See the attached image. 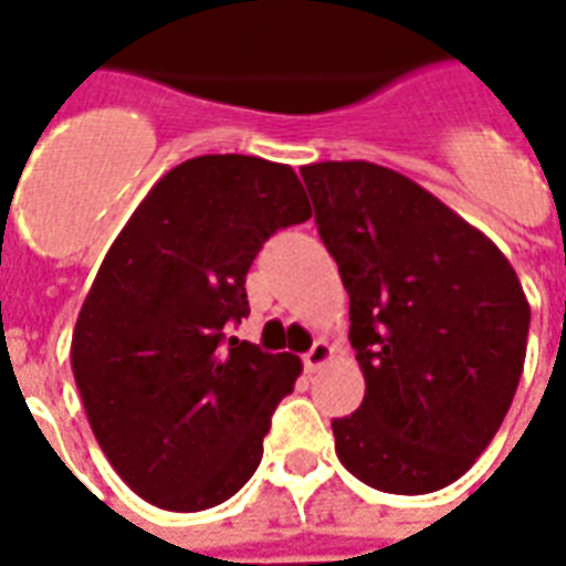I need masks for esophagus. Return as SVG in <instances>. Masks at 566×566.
Wrapping results in <instances>:
<instances>
[{
    "instance_id": "esophagus-1",
    "label": "esophagus",
    "mask_w": 566,
    "mask_h": 566,
    "mask_svg": "<svg viewBox=\"0 0 566 566\" xmlns=\"http://www.w3.org/2000/svg\"><path fill=\"white\" fill-rule=\"evenodd\" d=\"M331 357H333V348H331V345L324 343V339H318V343L312 345V348H308L306 355H303V364H306V373H318V369L324 367V364H327Z\"/></svg>"
}]
</instances>
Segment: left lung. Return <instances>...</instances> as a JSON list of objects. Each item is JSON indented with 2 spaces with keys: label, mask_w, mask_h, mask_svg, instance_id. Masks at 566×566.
Returning <instances> with one entry per match:
<instances>
[{
  "label": "left lung",
  "mask_w": 566,
  "mask_h": 566,
  "mask_svg": "<svg viewBox=\"0 0 566 566\" xmlns=\"http://www.w3.org/2000/svg\"><path fill=\"white\" fill-rule=\"evenodd\" d=\"M348 291L367 394L333 421L345 470L388 494L461 479L510 412L531 306L491 239L412 178L367 160L300 169Z\"/></svg>",
  "instance_id": "obj_1"
}]
</instances>
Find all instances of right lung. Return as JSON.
<instances>
[{
  "label": "right lung",
  "mask_w": 566,
  "mask_h": 566,
  "mask_svg": "<svg viewBox=\"0 0 566 566\" xmlns=\"http://www.w3.org/2000/svg\"><path fill=\"white\" fill-rule=\"evenodd\" d=\"M312 218L284 163L202 154L163 175L108 248L72 333L81 403L117 475L169 512L211 510L245 485L300 357L227 327L275 230Z\"/></svg>",
  "instance_id": "obj_1"
}]
</instances>
